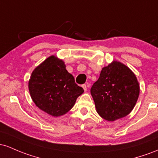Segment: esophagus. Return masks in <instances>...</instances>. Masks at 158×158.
Wrapping results in <instances>:
<instances>
[{"instance_id": "34e87169", "label": "esophagus", "mask_w": 158, "mask_h": 158, "mask_svg": "<svg viewBox=\"0 0 158 158\" xmlns=\"http://www.w3.org/2000/svg\"><path fill=\"white\" fill-rule=\"evenodd\" d=\"M82 87H83V89H84L85 92H86V90H87V86H86V84H83V85H82Z\"/></svg>"}]
</instances>
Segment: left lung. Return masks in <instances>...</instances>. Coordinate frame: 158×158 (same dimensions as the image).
Wrapping results in <instances>:
<instances>
[{
	"instance_id": "obj_1",
	"label": "left lung",
	"mask_w": 158,
	"mask_h": 158,
	"mask_svg": "<svg viewBox=\"0 0 158 158\" xmlns=\"http://www.w3.org/2000/svg\"><path fill=\"white\" fill-rule=\"evenodd\" d=\"M90 91L99 116L113 122L131 112L139 98V84L128 67L113 60L102 68Z\"/></svg>"
}]
</instances>
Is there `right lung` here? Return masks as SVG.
Here are the masks:
<instances>
[{"instance_id":"1","label":"right lung","mask_w":158,"mask_h":158,"mask_svg":"<svg viewBox=\"0 0 158 158\" xmlns=\"http://www.w3.org/2000/svg\"><path fill=\"white\" fill-rule=\"evenodd\" d=\"M28 88L36 107L54 117L68 113L84 92L75 84L63 60L54 55L48 57L34 69Z\"/></svg>"}]
</instances>
